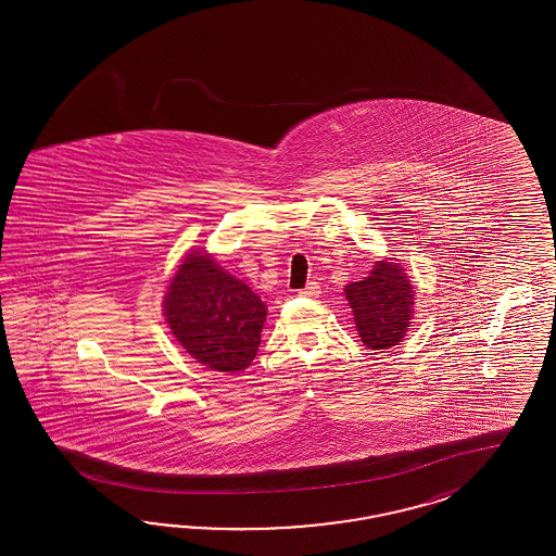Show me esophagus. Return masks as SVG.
Returning a JSON list of instances; mask_svg holds the SVG:
<instances>
[{
	"instance_id": "1",
	"label": "esophagus",
	"mask_w": 556,
	"mask_h": 556,
	"mask_svg": "<svg viewBox=\"0 0 556 556\" xmlns=\"http://www.w3.org/2000/svg\"><path fill=\"white\" fill-rule=\"evenodd\" d=\"M300 295L302 298H318L320 295V286L318 283H309V286L303 287Z\"/></svg>"
}]
</instances>
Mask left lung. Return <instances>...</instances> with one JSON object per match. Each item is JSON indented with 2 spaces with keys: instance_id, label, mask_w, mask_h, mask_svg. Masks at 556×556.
<instances>
[{
  "instance_id": "left-lung-1",
  "label": "left lung",
  "mask_w": 556,
  "mask_h": 556,
  "mask_svg": "<svg viewBox=\"0 0 556 556\" xmlns=\"http://www.w3.org/2000/svg\"><path fill=\"white\" fill-rule=\"evenodd\" d=\"M344 293L367 349L386 351L404 340L412 324L414 287L397 263L379 261L365 281L346 286Z\"/></svg>"
}]
</instances>
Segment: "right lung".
Returning <instances> with one entry per match:
<instances>
[{"instance_id":"add662e5","label":"right lung","mask_w":556,"mask_h":556,"mask_svg":"<svg viewBox=\"0 0 556 556\" xmlns=\"http://www.w3.org/2000/svg\"><path fill=\"white\" fill-rule=\"evenodd\" d=\"M165 316L175 338L198 363L219 372H238L256 356L267 305L210 254L191 253L168 286Z\"/></svg>"}]
</instances>
